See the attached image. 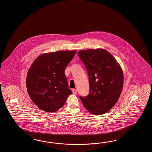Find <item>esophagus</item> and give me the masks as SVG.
Here are the masks:
<instances>
[{
    "instance_id": "1",
    "label": "esophagus",
    "mask_w": 152,
    "mask_h": 152,
    "mask_svg": "<svg viewBox=\"0 0 152 152\" xmlns=\"http://www.w3.org/2000/svg\"><path fill=\"white\" fill-rule=\"evenodd\" d=\"M72 92H73V94H77V90H75V89H72Z\"/></svg>"
}]
</instances>
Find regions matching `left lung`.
I'll list each match as a JSON object with an SVG mask.
<instances>
[{"label": "left lung", "mask_w": 152, "mask_h": 152, "mask_svg": "<svg viewBox=\"0 0 152 152\" xmlns=\"http://www.w3.org/2000/svg\"><path fill=\"white\" fill-rule=\"evenodd\" d=\"M86 68L90 91L80 96L83 105L93 115L108 112L120 98L123 86L122 69L116 60L105 49H88L77 52Z\"/></svg>", "instance_id": "8db88e82"}]
</instances>
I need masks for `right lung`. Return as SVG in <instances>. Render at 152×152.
<instances>
[{
  "label": "right lung",
  "instance_id": "1",
  "mask_svg": "<svg viewBox=\"0 0 152 152\" xmlns=\"http://www.w3.org/2000/svg\"><path fill=\"white\" fill-rule=\"evenodd\" d=\"M76 50H60L39 55L28 70L26 88L31 99L40 109L54 113L72 94L68 88L65 68Z\"/></svg>",
  "mask_w": 152,
  "mask_h": 152
}]
</instances>
